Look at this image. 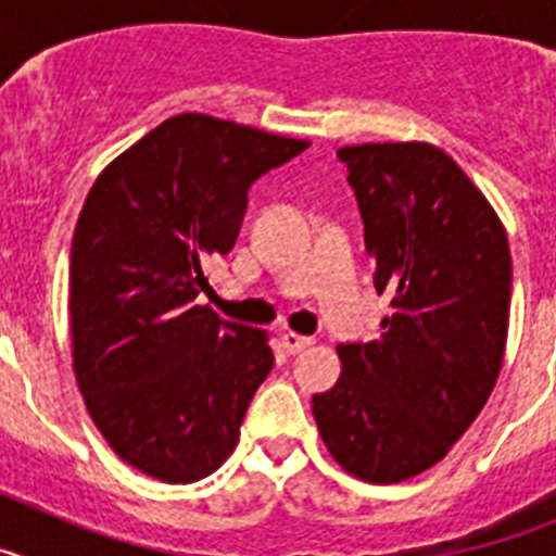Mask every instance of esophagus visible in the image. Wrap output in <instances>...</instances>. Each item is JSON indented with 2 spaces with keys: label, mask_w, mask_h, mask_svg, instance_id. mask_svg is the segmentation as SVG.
I'll list each match as a JSON object with an SVG mask.
<instances>
[{
  "label": "esophagus",
  "mask_w": 556,
  "mask_h": 556,
  "mask_svg": "<svg viewBox=\"0 0 556 556\" xmlns=\"http://www.w3.org/2000/svg\"><path fill=\"white\" fill-rule=\"evenodd\" d=\"M281 345H283V351H287V353H301V351H306V348L314 345V339L312 337H301V333H294V331H283L281 333Z\"/></svg>",
  "instance_id": "esophagus-1"
}]
</instances>
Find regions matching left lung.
<instances>
[{
    "label": "left lung",
    "mask_w": 556,
    "mask_h": 556,
    "mask_svg": "<svg viewBox=\"0 0 556 556\" xmlns=\"http://www.w3.org/2000/svg\"><path fill=\"white\" fill-rule=\"evenodd\" d=\"M337 155L392 314L378 339L337 348L342 376L312 409L348 473L395 484L443 459L488 404L507 348L513 258L495 208L440 147L384 141Z\"/></svg>",
    "instance_id": "left-lung-1"
}]
</instances>
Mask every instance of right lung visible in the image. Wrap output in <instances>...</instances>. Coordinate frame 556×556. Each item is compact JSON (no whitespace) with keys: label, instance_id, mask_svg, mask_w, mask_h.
<instances>
[{"label":"right lung","instance_id":"obj_1","mask_svg":"<svg viewBox=\"0 0 556 556\" xmlns=\"http://www.w3.org/2000/svg\"><path fill=\"white\" fill-rule=\"evenodd\" d=\"M308 141L180 113L94 180L68 258L72 365L86 409L130 468L189 484L239 443L273 370L262 328L198 306L205 264L230 253L248 189Z\"/></svg>","mask_w":556,"mask_h":556}]
</instances>
